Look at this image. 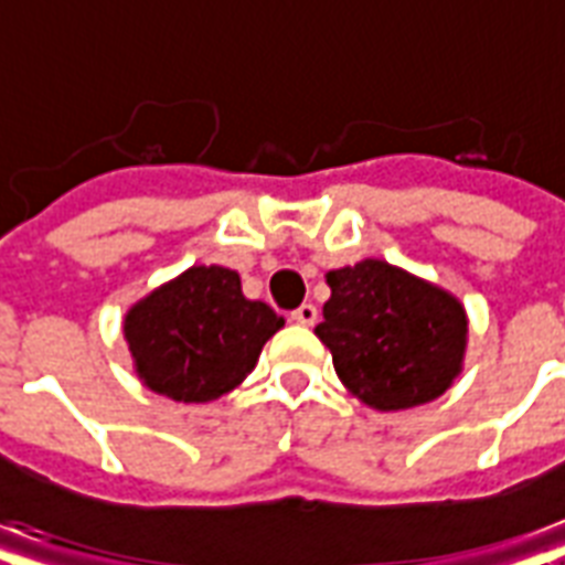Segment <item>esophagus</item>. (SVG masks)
<instances>
[{
	"label": "esophagus",
	"instance_id": "esophagus-1",
	"mask_svg": "<svg viewBox=\"0 0 565 565\" xmlns=\"http://www.w3.org/2000/svg\"><path fill=\"white\" fill-rule=\"evenodd\" d=\"M290 319L292 322H299V326H313L319 319V310L313 308V305H299V308L290 313Z\"/></svg>",
	"mask_w": 565,
	"mask_h": 565
}]
</instances>
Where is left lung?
<instances>
[{"instance_id":"obj_1","label":"left lung","mask_w":565,"mask_h":565,"mask_svg":"<svg viewBox=\"0 0 565 565\" xmlns=\"http://www.w3.org/2000/svg\"><path fill=\"white\" fill-rule=\"evenodd\" d=\"M317 337L334 370L375 411L434 402L460 372L466 313L455 296L384 260L328 273Z\"/></svg>"}]
</instances>
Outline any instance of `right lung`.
Instances as JSON below:
<instances>
[{
    "instance_id": "add662e5",
    "label": "right lung",
    "mask_w": 565,
    "mask_h": 565,
    "mask_svg": "<svg viewBox=\"0 0 565 565\" xmlns=\"http://www.w3.org/2000/svg\"><path fill=\"white\" fill-rule=\"evenodd\" d=\"M281 326L269 305L243 296L234 269L193 266L128 310L126 340L149 390L213 402L255 370Z\"/></svg>"
}]
</instances>
